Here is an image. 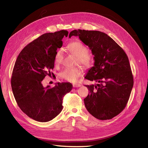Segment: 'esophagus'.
Here are the masks:
<instances>
[{
    "instance_id": "obj_1",
    "label": "esophagus",
    "mask_w": 148,
    "mask_h": 148,
    "mask_svg": "<svg viewBox=\"0 0 148 148\" xmlns=\"http://www.w3.org/2000/svg\"><path fill=\"white\" fill-rule=\"evenodd\" d=\"M73 86L74 88H78V87L82 86V85L79 84H73Z\"/></svg>"
}]
</instances>
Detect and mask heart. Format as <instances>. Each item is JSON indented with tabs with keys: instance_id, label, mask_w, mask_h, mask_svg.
Returning a JSON list of instances; mask_svg holds the SVG:
<instances>
[{
	"instance_id": "obj_1",
	"label": "heart",
	"mask_w": 148,
	"mask_h": 148,
	"mask_svg": "<svg viewBox=\"0 0 148 148\" xmlns=\"http://www.w3.org/2000/svg\"><path fill=\"white\" fill-rule=\"evenodd\" d=\"M69 51L78 57V63L83 64L84 66H90L92 62V57L88 54V49L83 43L79 41H74L69 44L67 47ZM63 60V51L59 50L54 58V64L59 65ZM84 70L80 66L70 69L66 68L59 73V77L65 81L69 82H76L78 78L83 75Z\"/></svg>"
}]
</instances>
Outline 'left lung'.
Here are the masks:
<instances>
[{
  "label": "left lung",
  "instance_id": "1",
  "mask_svg": "<svg viewBox=\"0 0 148 148\" xmlns=\"http://www.w3.org/2000/svg\"><path fill=\"white\" fill-rule=\"evenodd\" d=\"M95 56V64L85 78L97 83L85 85L89 92L84 102L88 111L99 120H110L127 106L133 86V77L126 53L107 34L99 31L75 29Z\"/></svg>",
  "mask_w": 148,
  "mask_h": 148
}]
</instances>
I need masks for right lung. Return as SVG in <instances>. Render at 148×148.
<instances>
[{"mask_svg": "<svg viewBox=\"0 0 148 148\" xmlns=\"http://www.w3.org/2000/svg\"><path fill=\"white\" fill-rule=\"evenodd\" d=\"M69 32L45 33L25 46L18 56L12 71L11 86L16 102L29 117L40 122L54 119L63 109V98L72 89L70 83L44 87L42 81L51 75L57 49Z\"/></svg>", "mask_w": 148, "mask_h": 148, "instance_id": "right-lung-1", "label": "right lung"}]
</instances>
